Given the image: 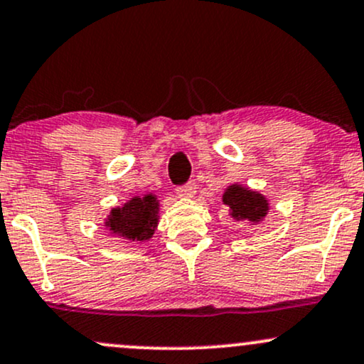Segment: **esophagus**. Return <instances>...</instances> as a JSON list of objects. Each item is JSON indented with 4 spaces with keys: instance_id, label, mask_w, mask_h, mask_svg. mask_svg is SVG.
<instances>
[{
    "instance_id": "1",
    "label": "esophagus",
    "mask_w": 364,
    "mask_h": 364,
    "mask_svg": "<svg viewBox=\"0 0 364 364\" xmlns=\"http://www.w3.org/2000/svg\"><path fill=\"white\" fill-rule=\"evenodd\" d=\"M195 190H196L195 181H190V183H188V185L179 186L178 190H176V193H178V196H181V198H193Z\"/></svg>"
}]
</instances>
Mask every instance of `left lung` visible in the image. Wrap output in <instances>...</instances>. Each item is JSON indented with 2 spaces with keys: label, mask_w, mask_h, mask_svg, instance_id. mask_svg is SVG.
Segmentation results:
<instances>
[{
  "label": "left lung",
  "mask_w": 364,
  "mask_h": 364,
  "mask_svg": "<svg viewBox=\"0 0 364 364\" xmlns=\"http://www.w3.org/2000/svg\"><path fill=\"white\" fill-rule=\"evenodd\" d=\"M224 205L228 207L229 215L237 223H252L253 225L260 224L265 215L269 214V200L260 191L250 190L243 185H235L225 188L223 195Z\"/></svg>",
  "instance_id": "8db88e82"
}]
</instances>
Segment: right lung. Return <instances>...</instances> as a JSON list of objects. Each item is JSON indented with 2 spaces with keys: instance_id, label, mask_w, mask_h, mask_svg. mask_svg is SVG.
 <instances>
[{
  "instance_id": "obj_1",
  "label": "right lung",
  "mask_w": 364,
  "mask_h": 364,
  "mask_svg": "<svg viewBox=\"0 0 364 364\" xmlns=\"http://www.w3.org/2000/svg\"><path fill=\"white\" fill-rule=\"evenodd\" d=\"M159 224V200L154 193L133 196L121 207L111 208L106 217L107 231L129 241H149Z\"/></svg>"
}]
</instances>
